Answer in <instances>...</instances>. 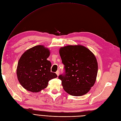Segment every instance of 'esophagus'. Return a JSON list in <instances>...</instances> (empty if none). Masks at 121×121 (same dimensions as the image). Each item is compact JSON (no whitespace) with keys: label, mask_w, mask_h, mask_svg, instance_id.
Instances as JSON below:
<instances>
[{"label":"esophagus","mask_w":121,"mask_h":121,"mask_svg":"<svg viewBox=\"0 0 121 121\" xmlns=\"http://www.w3.org/2000/svg\"><path fill=\"white\" fill-rule=\"evenodd\" d=\"M56 73L57 74V75L58 76H59V75H60V71H57L56 72Z\"/></svg>","instance_id":"34e87169"}]
</instances>
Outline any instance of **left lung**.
Segmentation results:
<instances>
[{
	"label": "left lung",
	"instance_id": "left-lung-1",
	"mask_svg": "<svg viewBox=\"0 0 121 121\" xmlns=\"http://www.w3.org/2000/svg\"><path fill=\"white\" fill-rule=\"evenodd\" d=\"M59 53L65 70L64 75L59 76L63 89L73 96L86 94L96 79L98 63L95 55L79 44L61 47Z\"/></svg>",
	"mask_w": 121,
	"mask_h": 121
}]
</instances>
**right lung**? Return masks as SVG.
Segmentation results:
<instances>
[{"mask_svg": "<svg viewBox=\"0 0 121 121\" xmlns=\"http://www.w3.org/2000/svg\"><path fill=\"white\" fill-rule=\"evenodd\" d=\"M50 50L38 45L26 50L18 61L16 74L18 81L27 91L38 92L47 87L48 81L57 77L51 72V63L47 60Z\"/></svg>", "mask_w": 121, "mask_h": 121, "instance_id": "add662e5", "label": "right lung"}]
</instances>
